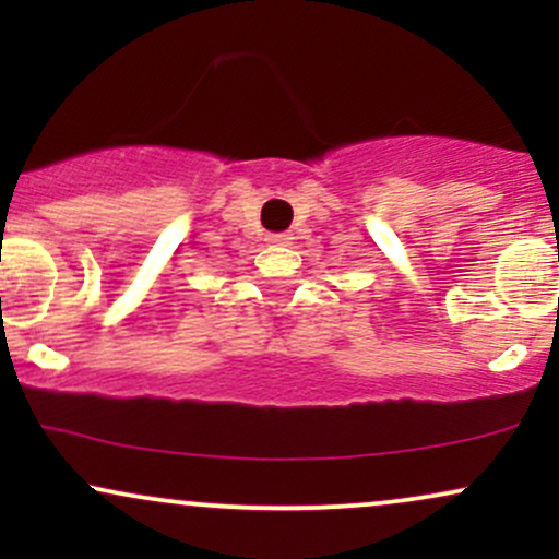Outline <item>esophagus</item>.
<instances>
[{
  "instance_id": "34e87169",
  "label": "esophagus",
  "mask_w": 559,
  "mask_h": 559,
  "mask_svg": "<svg viewBox=\"0 0 559 559\" xmlns=\"http://www.w3.org/2000/svg\"><path fill=\"white\" fill-rule=\"evenodd\" d=\"M265 241L281 243V247H286V243H292V234H267Z\"/></svg>"
}]
</instances>
